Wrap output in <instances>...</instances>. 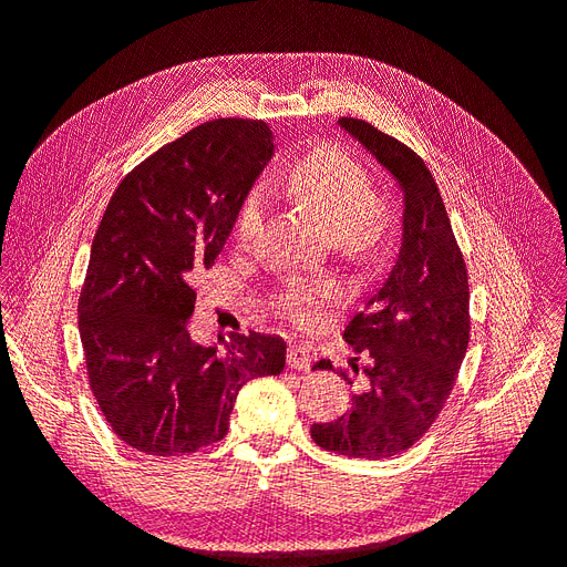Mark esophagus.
I'll return each mask as SVG.
<instances>
[{
    "label": "esophagus",
    "mask_w": 567,
    "mask_h": 567,
    "mask_svg": "<svg viewBox=\"0 0 567 567\" xmlns=\"http://www.w3.org/2000/svg\"><path fill=\"white\" fill-rule=\"evenodd\" d=\"M286 359H288L290 369L307 371L312 367V350L302 346V342H290L288 350H286Z\"/></svg>",
    "instance_id": "1"
}]
</instances>
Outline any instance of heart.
<instances>
[{
  "instance_id": "heart-1",
  "label": "heart",
  "mask_w": 567,
  "mask_h": 567,
  "mask_svg": "<svg viewBox=\"0 0 567 567\" xmlns=\"http://www.w3.org/2000/svg\"><path fill=\"white\" fill-rule=\"evenodd\" d=\"M288 188L305 200L321 219L342 250L367 257L379 252L392 234V213L375 200L373 182L350 153L336 144H321L290 167ZM269 208V194L255 184L244 196L236 215L238 244L255 241ZM336 296V286L326 279L288 281L277 296L279 312L302 321L317 315L321 300Z\"/></svg>"
}]
</instances>
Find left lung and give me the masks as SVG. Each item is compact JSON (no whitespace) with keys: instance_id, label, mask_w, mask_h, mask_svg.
<instances>
[{"instance_id":"left-lung-1","label":"left lung","mask_w":567,"mask_h":567,"mask_svg":"<svg viewBox=\"0 0 567 567\" xmlns=\"http://www.w3.org/2000/svg\"><path fill=\"white\" fill-rule=\"evenodd\" d=\"M338 125L400 184L404 221L385 284L342 333L357 354L352 373H362L359 394L348 414L315 423L312 440L342 456L390 458L431 431L454 390L471 340L468 271L440 188L416 151L367 120L340 117ZM315 369L333 364L319 359ZM340 373L354 383L350 371Z\"/></svg>"}]
</instances>
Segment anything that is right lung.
<instances>
[{
  "label": "right lung",
  "mask_w": 567,
  "mask_h": 567,
  "mask_svg": "<svg viewBox=\"0 0 567 567\" xmlns=\"http://www.w3.org/2000/svg\"><path fill=\"white\" fill-rule=\"evenodd\" d=\"M271 153L262 120H210L136 165L101 217L78 302L80 340L101 414L136 452L208 447L227 435L238 390L284 371L277 336L229 333L217 350L188 333L192 277L215 265Z\"/></svg>",
  "instance_id": "right-lung-1"
}]
</instances>
